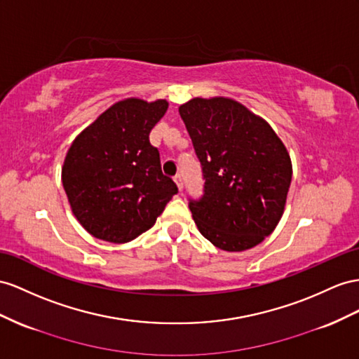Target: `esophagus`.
I'll use <instances>...</instances> for the list:
<instances>
[{"mask_svg":"<svg viewBox=\"0 0 359 359\" xmlns=\"http://www.w3.org/2000/svg\"><path fill=\"white\" fill-rule=\"evenodd\" d=\"M174 182L177 183L179 189L182 191L183 189V176H182V174H176V176H174Z\"/></svg>","mask_w":359,"mask_h":359,"instance_id":"34e87169","label":"esophagus"}]
</instances>
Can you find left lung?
<instances>
[{
	"label": "left lung",
	"instance_id": "obj_1",
	"mask_svg": "<svg viewBox=\"0 0 359 359\" xmlns=\"http://www.w3.org/2000/svg\"><path fill=\"white\" fill-rule=\"evenodd\" d=\"M203 174V194L189 197L206 240L226 252L258 245L278 226L291 185V161L264 119L229 98L182 104Z\"/></svg>",
	"mask_w": 359,
	"mask_h": 359
}]
</instances>
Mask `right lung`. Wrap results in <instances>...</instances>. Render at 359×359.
<instances>
[{
    "label": "right lung",
    "mask_w": 359,
    "mask_h": 359,
    "mask_svg": "<svg viewBox=\"0 0 359 359\" xmlns=\"http://www.w3.org/2000/svg\"><path fill=\"white\" fill-rule=\"evenodd\" d=\"M168 103L128 98L81 132L65 158L62 183L76 218L98 240L128 243L156 223L179 188L161 168L150 132Z\"/></svg>",
    "instance_id": "right-lung-1"
}]
</instances>
